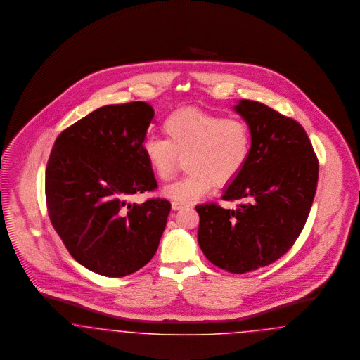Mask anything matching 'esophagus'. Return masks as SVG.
<instances>
[{"label":"esophagus","mask_w":360,"mask_h":360,"mask_svg":"<svg viewBox=\"0 0 360 360\" xmlns=\"http://www.w3.org/2000/svg\"><path fill=\"white\" fill-rule=\"evenodd\" d=\"M184 207H187V204L180 203V202H172V210H174V211L181 210V208H184Z\"/></svg>","instance_id":"34e87169"}]
</instances>
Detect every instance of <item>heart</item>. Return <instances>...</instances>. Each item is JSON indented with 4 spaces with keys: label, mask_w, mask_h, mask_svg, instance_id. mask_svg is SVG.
I'll return each mask as SVG.
<instances>
[{
    "label": "heart",
    "mask_w": 360,
    "mask_h": 360,
    "mask_svg": "<svg viewBox=\"0 0 360 360\" xmlns=\"http://www.w3.org/2000/svg\"><path fill=\"white\" fill-rule=\"evenodd\" d=\"M162 129L167 139L149 136L143 153L157 177L168 181L186 157L188 173L164 193L176 202L192 203L214 186L231 184L249 162L251 133L246 124L200 109H180L169 114Z\"/></svg>",
    "instance_id": "heart-1"
}]
</instances>
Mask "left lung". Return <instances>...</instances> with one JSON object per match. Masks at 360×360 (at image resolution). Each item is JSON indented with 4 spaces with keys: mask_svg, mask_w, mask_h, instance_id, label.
Instances as JSON below:
<instances>
[{
    "mask_svg": "<svg viewBox=\"0 0 360 360\" xmlns=\"http://www.w3.org/2000/svg\"><path fill=\"white\" fill-rule=\"evenodd\" d=\"M234 110L251 133L249 162L221 196L238 204L196 205L198 240L210 262L243 274L273 264L296 242L312 207L319 161L297 121L249 99Z\"/></svg>",
    "mask_w": 360,
    "mask_h": 360,
    "instance_id": "left-lung-1",
    "label": "left lung"
}]
</instances>
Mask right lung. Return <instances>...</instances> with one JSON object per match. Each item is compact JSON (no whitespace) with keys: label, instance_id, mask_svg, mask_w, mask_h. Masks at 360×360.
<instances>
[{"label":"right lung","instance_id":"right-lung-1","mask_svg":"<svg viewBox=\"0 0 360 360\" xmlns=\"http://www.w3.org/2000/svg\"><path fill=\"white\" fill-rule=\"evenodd\" d=\"M153 117L146 102L99 108L63 130L48 160L51 223L72 258L105 277L146 265L167 226V199L127 202L157 188L142 148Z\"/></svg>","mask_w":360,"mask_h":360}]
</instances>
